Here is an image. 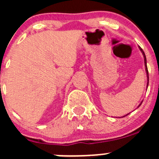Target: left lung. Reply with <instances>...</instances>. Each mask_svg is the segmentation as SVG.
Here are the masks:
<instances>
[{
	"label": "left lung",
	"mask_w": 159,
	"mask_h": 159,
	"mask_svg": "<svg viewBox=\"0 0 159 159\" xmlns=\"http://www.w3.org/2000/svg\"><path fill=\"white\" fill-rule=\"evenodd\" d=\"M139 50H140V51H142V54H143V57H144V61H145V71H146V75H147V81H148V82H147V89H148V81H149V78H148V68H147V60H146V57H145V53H144L143 50H142V48H141L140 47H139ZM142 102H143V101H142ZM142 102H141L140 104H139V106H138V108H139V107L141 105H142ZM129 114H127V115H129ZM126 115H124V116H122V117H121V118H123V117H125Z\"/></svg>",
	"instance_id": "1"
}]
</instances>
